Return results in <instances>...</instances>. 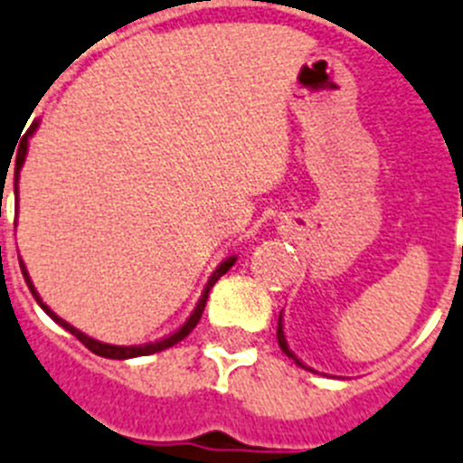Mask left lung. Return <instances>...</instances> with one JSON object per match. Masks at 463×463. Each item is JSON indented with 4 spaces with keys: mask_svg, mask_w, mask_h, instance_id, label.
Wrapping results in <instances>:
<instances>
[{
    "mask_svg": "<svg viewBox=\"0 0 463 463\" xmlns=\"http://www.w3.org/2000/svg\"><path fill=\"white\" fill-rule=\"evenodd\" d=\"M277 338H279V347H281V350H284V353L288 354V357H293V353H291V350H288V345H286V338H284V328H281V315H279V331H277ZM293 360H296V357H293ZM296 364L305 366L303 362H300V360H296Z\"/></svg>",
    "mask_w": 463,
    "mask_h": 463,
    "instance_id": "obj_1",
    "label": "left lung"
}]
</instances>
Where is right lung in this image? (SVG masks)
<instances>
[{
	"label": "right lung",
	"instance_id": "1",
	"mask_svg": "<svg viewBox=\"0 0 463 463\" xmlns=\"http://www.w3.org/2000/svg\"><path fill=\"white\" fill-rule=\"evenodd\" d=\"M34 128H37V122H33V128H30L28 132H25V137H23V139H21V146H18V156H16V160H14V163H16V182H18V172H21V167H23V160H25V154H28V137L33 135ZM16 194H18V191H16ZM234 262H236V258H227V260H224V262H222V265L217 267L215 272H213V277H210L208 286H205L203 298H201V300H198L196 309H194V315H191L189 319H186L184 326L179 328V331H175V334H172V335H167V338H163V341H158V343H148V345H135V347L109 345V343L94 341V338H90V335H85V334H82V331H78V328L71 326V324H68V322H63V319H61L59 315H53L52 309H49L47 305L42 303V298L37 296V291H34L33 281H30V277H28V272H25V265H23V262H21V272H23V277H25V284H28V288H30V291H33L34 300H37V303H40V307L44 309V312H47L49 317H52L53 322L61 324V326L66 328V331H71V334L75 335V338H78V341L82 343V345L90 347L91 353L99 354V357H109V360H129V357H141V354H154V353H160V350H167V347L177 345L179 341H184L186 335H189L191 331H194V328H196V324H198V319H201V315H203L205 300H208L210 288H213V286H215L217 279L222 277V274L227 272L229 267L234 265Z\"/></svg>",
	"mask_w": 463,
	"mask_h": 463
}]
</instances>
